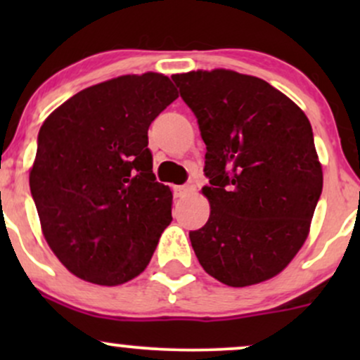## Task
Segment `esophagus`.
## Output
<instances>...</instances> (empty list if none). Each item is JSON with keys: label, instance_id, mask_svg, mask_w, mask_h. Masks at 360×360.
<instances>
[{"label": "esophagus", "instance_id": "34e87169", "mask_svg": "<svg viewBox=\"0 0 360 360\" xmlns=\"http://www.w3.org/2000/svg\"><path fill=\"white\" fill-rule=\"evenodd\" d=\"M191 193V186L184 184V186H174V196L176 198H184L186 194Z\"/></svg>", "mask_w": 360, "mask_h": 360}]
</instances>
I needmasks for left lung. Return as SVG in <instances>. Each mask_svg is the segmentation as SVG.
<instances>
[{
	"instance_id": "1",
	"label": "left lung",
	"mask_w": 360,
	"mask_h": 360,
	"mask_svg": "<svg viewBox=\"0 0 360 360\" xmlns=\"http://www.w3.org/2000/svg\"><path fill=\"white\" fill-rule=\"evenodd\" d=\"M206 143L212 213L189 232L203 269L226 286L274 278L298 254L323 188L313 130L286 94L226 69L174 74Z\"/></svg>"
}]
</instances>
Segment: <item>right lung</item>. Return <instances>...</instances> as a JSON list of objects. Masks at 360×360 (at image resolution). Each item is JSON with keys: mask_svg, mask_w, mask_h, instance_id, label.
Wrapping results in <instances>:
<instances>
[{"mask_svg": "<svg viewBox=\"0 0 360 360\" xmlns=\"http://www.w3.org/2000/svg\"><path fill=\"white\" fill-rule=\"evenodd\" d=\"M179 96L164 74L86 88L49 115L30 191L49 247L77 278L117 286L150 262L172 193L152 172L148 127Z\"/></svg>", "mask_w": 360, "mask_h": 360, "instance_id": "add662e5", "label": "right lung"}]
</instances>
